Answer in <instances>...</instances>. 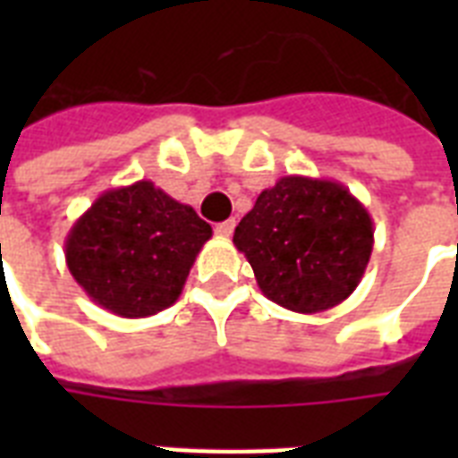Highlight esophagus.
Returning a JSON list of instances; mask_svg holds the SVG:
<instances>
[{
    "label": "esophagus",
    "mask_w": 458,
    "mask_h": 458,
    "mask_svg": "<svg viewBox=\"0 0 458 458\" xmlns=\"http://www.w3.org/2000/svg\"><path fill=\"white\" fill-rule=\"evenodd\" d=\"M233 233H235V221H233V218H230V221H223V223H218V225H216V235H218V237H230V235H233Z\"/></svg>",
    "instance_id": "34e87169"
}]
</instances>
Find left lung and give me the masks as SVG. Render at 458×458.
<instances>
[{"instance_id": "left-lung-1", "label": "left lung", "mask_w": 458, "mask_h": 458, "mask_svg": "<svg viewBox=\"0 0 458 458\" xmlns=\"http://www.w3.org/2000/svg\"><path fill=\"white\" fill-rule=\"evenodd\" d=\"M233 242L250 261L259 290L297 313L333 309L361 283L373 221L337 180L285 175L259 194Z\"/></svg>"}]
</instances>
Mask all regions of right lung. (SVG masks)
<instances>
[{"label": "right lung", "mask_w": 458, "mask_h": 458, "mask_svg": "<svg viewBox=\"0 0 458 458\" xmlns=\"http://www.w3.org/2000/svg\"><path fill=\"white\" fill-rule=\"evenodd\" d=\"M211 225L152 180L106 190L73 223L66 264L89 300L123 318L175 304Z\"/></svg>", "instance_id": "add662e5"}]
</instances>
